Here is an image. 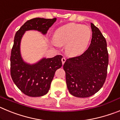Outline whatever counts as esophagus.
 <instances>
[{
	"label": "esophagus",
	"mask_w": 120,
	"mask_h": 120,
	"mask_svg": "<svg viewBox=\"0 0 120 120\" xmlns=\"http://www.w3.org/2000/svg\"><path fill=\"white\" fill-rule=\"evenodd\" d=\"M61 61H62V64H64L65 63V61H66V59H65V58H64H64H62V59H61Z\"/></svg>",
	"instance_id": "34e87169"
}]
</instances>
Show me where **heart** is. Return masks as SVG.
<instances>
[{
  "mask_svg": "<svg viewBox=\"0 0 120 120\" xmlns=\"http://www.w3.org/2000/svg\"><path fill=\"white\" fill-rule=\"evenodd\" d=\"M92 32L88 26L69 23L59 27L54 34L53 44L64 45L65 53L70 56H77L87 49Z\"/></svg>",
  "mask_w": 120,
  "mask_h": 120,
  "instance_id": "heart-1",
  "label": "heart"
}]
</instances>
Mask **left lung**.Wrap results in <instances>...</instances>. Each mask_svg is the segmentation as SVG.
<instances>
[{
    "label": "left lung",
    "mask_w": 120,
    "mask_h": 120,
    "mask_svg": "<svg viewBox=\"0 0 120 120\" xmlns=\"http://www.w3.org/2000/svg\"><path fill=\"white\" fill-rule=\"evenodd\" d=\"M92 39L88 49L64 64L68 90L71 95L85 98L93 96L103 85L109 63L107 43L101 32L91 23Z\"/></svg>",
    "instance_id": "obj_1"
}]
</instances>
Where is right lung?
Returning <instances> with one entry per match:
<instances>
[{
	"instance_id": "1",
	"label": "right lung",
	"mask_w": 120,
	"mask_h": 120,
	"mask_svg": "<svg viewBox=\"0 0 120 120\" xmlns=\"http://www.w3.org/2000/svg\"><path fill=\"white\" fill-rule=\"evenodd\" d=\"M56 20V18H35L27 21L16 32L11 53V76L18 88L26 96L40 97L48 93L55 71L62 67L61 55L43 58L34 64L23 61L20 53V42L24 32L35 30L43 35Z\"/></svg>"
}]
</instances>
